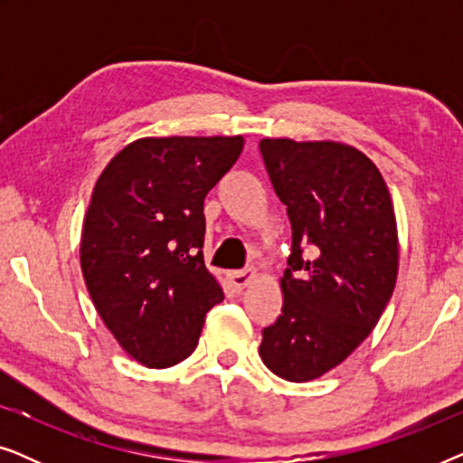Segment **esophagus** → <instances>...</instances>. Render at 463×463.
I'll return each mask as SVG.
<instances>
[{
	"instance_id": "34e87169",
	"label": "esophagus",
	"mask_w": 463,
	"mask_h": 463,
	"mask_svg": "<svg viewBox=\"0 0 463 463\" xmlns=\"http://www.w3.org/2000/svg\"><path fill=\"white\" fill-rule=\"evenodd\" d=\"M227 282L233 290H242L249 287V284L255 280V271L252 269H242V271H227Z\"/></svg>"
}]
</instances>
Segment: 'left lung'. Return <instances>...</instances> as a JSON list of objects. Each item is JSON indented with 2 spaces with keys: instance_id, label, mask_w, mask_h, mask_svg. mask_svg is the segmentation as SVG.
<instances>
[{
  "instance_id": "8db88e82",
  "label": "left lung",
  "mask_w": 463,
  "mask_h": 463,
  "mask_svg": "<svg viewBox=\"0 0 463 463\" xmlns=\"http://www.w3.org/2000/svg\"><path fill=\"white\" fill-rule=\"evenodd\" d=\"M259 147L293 227L282 314L263 328L259 356L278 377L312 382L369 337L394 293V204L352 145L265 137Z\"/></svg>"
}]
</instances>
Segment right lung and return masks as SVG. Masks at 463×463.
Instances as JSON below:
<instances>
[{
    "mask_svg": "<svg viewBox=\"0 0 463 463\" xmlns=\"http://www.w3.org/2000/svg\"><path fill=\"white\" fill-rule=\"evenodd\" d=\"M244 137H143L92 189L80 242L90 299L119 347L149 369L185 360L223 288L204 265V198Z\"/></svg>",
    "mask_w": 463,
    "mask_h": 463,
    "instance_id": "right-lung-1",
    "label": "right lung"
}]
</instances>
